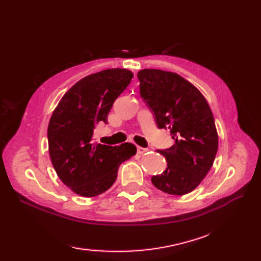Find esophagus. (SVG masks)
Listing matches in <instances>:
<instances>
[{
    "label": "esophagus",
    "mask_w": 261,
    "mask_h": 261,
    "mask_svg": "<svg viewBox=\"0 0 261 261\" xmlns=\"http://www.w3.org/2000/svg\"><path fill=\"white\" fill-rule=\"evenodd\" d=\"M147 151H148L147 148H143V147L137 146V153H138V154H143V153H145V152H147Z\"/></svg>",
    "instance_id": "esophagus-1"
}]
</instances>
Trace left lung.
Listing matches in <instances>:
<instances>
[{
	"label": "left lung",
	"mask_w": 261,
	"mask_h": 261,
	"mask_svg": "<svg viewBox=\"0 0 261 261\" xmlns=\"http://www.w3.org/2000/svg\"><path fill=\"white\" fill-rule=\"evenodd\" d=\"M140 94L154 113L159 128L170 129L175 144L158 152L168 168L152 184L170 195L193 192L211 169L218 151V132L208 102L176 73L145 68L137 74Z\"/></svg>",
	"instance_id": "1"
}]
</instances>
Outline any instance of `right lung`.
<instances>
[{
  "instance_id": "1",
  "label": "right lung",
  "mask_w": 261,
  "mask_h": 261,
  "mask_svg": "<svg viewBox=\"0 0 261 261\" xmlns=\"http://www.w3.org/2000/svg\"><path fill=\"white\" fill-rule=\"evenodd\" d=\"M133 76L125 68L86 76L54 109L48 127L50 158L60 179L77 195L94 197L108 191L120 164L136 154V147L129 143L113 147L93 141L94 127L108 122L115 99Z\"/></svg>"
}]
</instances>
